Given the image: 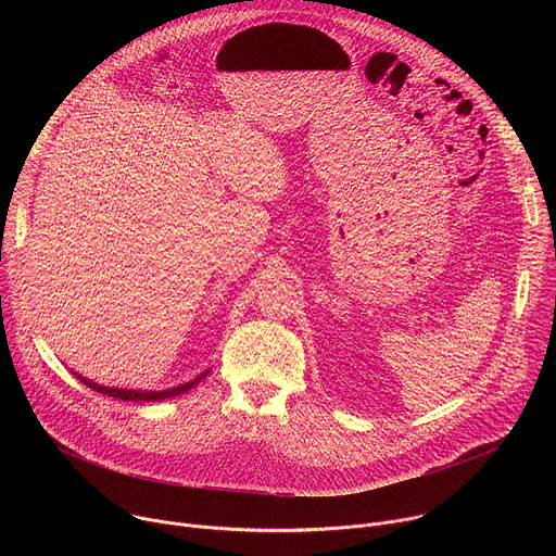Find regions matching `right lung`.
I'll list each match as a JSON object with an SVG mask.
<instances>
[{
    "label": "right lung",
    "instance_id": "obj_1",
    "mask_svg": "<svg viewBox=\"0 0 556 556\" xmlns=\"http://www.w3.org/2000/svg\"><path fill=\"white\" fill-rule=\"evenodd\" d=\"M208 371H204L202 376H198L195 380L187 382V384H180V387H174V389H165V391H127V389H112V387H103V384H97L92 380H86L78 376V380H81L84 384H88L90 389L99 391V393H105V395H112V399H118V401H165V399H172V395H180L185 391H189L193 384H198Z\"/></svg>",
    "mask_w": 556,
    "mask_h": 556
}]
</instances>
